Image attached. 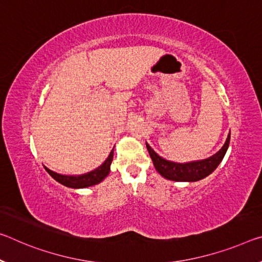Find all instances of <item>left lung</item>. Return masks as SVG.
Masks as SVG:
<instances>
[{"label": "left lung", "mask_w": 262, "mask_h": 262, "mask_svg": "<svg viewBox=\"0 0 262 262\" xmlns=\"http://www.w3.org/2000/svg\"><path fill=\"white\" fill-rule=\"evenodd\" d=\"M230 138L231 134H228L226 142L224 143L221 150L215 152L214 155L207 157L205 160L186 162V163H176V162L165 160L154 150L147 142L146 144L154 167L161 176L175 182H197L212 173L221 164L227 151L228 144H230Z\"/></svg>", "instance_id": "obj_1"}]
</instances>
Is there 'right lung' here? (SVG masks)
Instances as JSON below:
<instances>
[{
  "instance_id": "right-lung-1",
  "label": "right lung",
  "mask_w": 262,
  "mask_h": 262,
  "mask_svg": "<svg viewBox=\"0 0 262 262\" xmlns=\"http://www.w3.org/2000/svg\"><path fill=\"white\" fill-rule=\"evenodd\" d=\"M113 154H114V148L112 149V151L110 152V156L107 157L106 161L103 162L100 167H98L97 169H94L92 171L87 173H82V175H61V173L52 171V170H50L47 167L44 168L53 180H56L58 183L68 186V188H72V189L89 188V186L99 184L100 182L105 180L107 176H108V173L111 171L112 161H113Z\"/></svg>"
}]
</instances>
